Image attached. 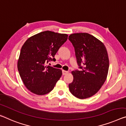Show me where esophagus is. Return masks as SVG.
<instances>
[{"mask_svg":"<svg viewBox=\"0 0 126 126\" xmlns=\"http://www.w3.org/2000/svg\"><path fill=\"white\" fill-rule=\"evenodd\" d=\"M68 73V71H65V70H63V75H66V74Z\"/></svg>","mask_w":126,"mask_h":126,"instance_id":"34e87169","label":"esophagus"}]
</instances>
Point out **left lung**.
<instances>
[{
    "label": "left lung",
    "mask_w": 126,
    "mask_h": 126,
    "mask_svg": "<svg viewBox=\"0 0 126 126\" xmlns=\"http://www.w3.org/2000/svg\"><path fill=\"white\" fill-rule=\"evenodd\" d=\"M69 40L74 46L77 63L81 70L71 73L73 81L69 84L70 91L76 97L84 99L94 95L105 82L109 61L105 46L86 32L72 34Z\"/></svg>",
    "instance_id": "1"
}]
</instances>
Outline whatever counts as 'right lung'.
I'll list each match as a JSON object with an SVG mask.
<instances>
[{
  "label": "right lung",
  "mask_w": 126,
  "mask_h": 126,
  "mask_svg": "<svg viewBox=\"0 0 126 126\" xmlns=\"http://www.w3.org/2000/svg\"><path fill=\"white\" fill-rule=\"evenodd\" d=\"M67 35L45 31L31 36L21 48L17 63L21 78L28 90L44 95L53 90L62 75L61 70L47 65L56 61L55 55Z\"/></svg>",
  "instance_id": "1"
}]
</instances>
